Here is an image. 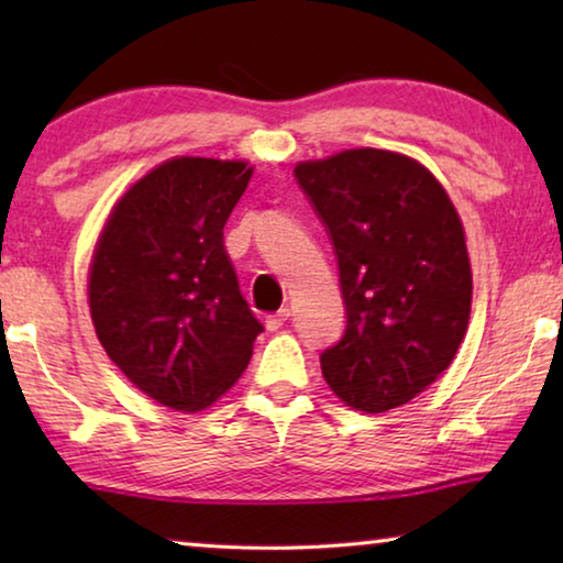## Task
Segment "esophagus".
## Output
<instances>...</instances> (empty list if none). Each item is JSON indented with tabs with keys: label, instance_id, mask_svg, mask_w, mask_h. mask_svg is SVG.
<instances>
[{
	"label": "esophagus",
	"instance_id": "obj_1",
	"mask_svg": "<svg viewBox=\"0 0 563 563\" xmlns=\"http://www.w3.org/2000/svg\"><path fill=\"white\" fill-rule=\"evenodd\" d=\"M288 318H290V310L288 308H280L278 312H273V316L265 318V328L278 330V328L285 325V322H288Z\"/></svg>",
	"mask_w": 563,
	"mask_h": 563
}]
</instances>
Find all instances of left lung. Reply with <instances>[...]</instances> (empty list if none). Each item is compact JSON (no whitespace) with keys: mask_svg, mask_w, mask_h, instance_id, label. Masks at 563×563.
<instances>
[{"mask_svg":"<svg viewBox=\"0 0 563 563\" xmlns=\"http://www.w3.org/2000/svg\"><path fill=\"white\" fill-rule=\"evenodd\" d=\"M295 178L330 235L347 312L322 375L360 412L405 405L450 367L470 322L460 213L430 170L393 151L302 161Z\"/></svg>","mask_w":563,"mask_h":563,"instance_id":"obj_1","label":"left lung"}]
</instances>
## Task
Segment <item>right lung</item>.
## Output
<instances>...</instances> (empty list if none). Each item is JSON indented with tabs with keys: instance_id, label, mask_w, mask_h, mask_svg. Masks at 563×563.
<instances>
[{
	"instance_id": "obj_1",
	"label": "right lung",
	"mask_w": 563,
	"mask_h": 563,
	"mask_svg": "<svg viewBox=\"0 0 563 563\" xmlns=\"http://www.w3.org/2000/svg\"><path fill=\"white\" fill-rule=\"evenodd\" d=\"M251 176L245 161H166L113 206L93 251L89 308L103 350L178 412L231 389L263 332L223 245Z\"/></svg>"
}]
</instances>
